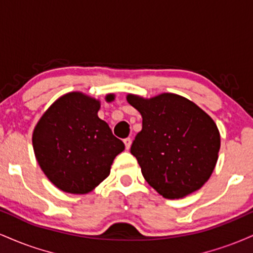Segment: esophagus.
I'll use <instances>...</instances> for the list:
<instances>
[{"label":"esophagus","instance_id":"obj_1","mask_svg":"<svg viewBox=\"0 0 253 253\" xmlns=\"http://www.w3.org/2000/svg\"><path fill=\"white\" fill-rule=\"evenodd\" d=\"M124 143H125V146H126V150H129L130 145H132V139L130 138L124 139Z\"/></svg>","mask_w":253,"mask_h":253}]
</instances>
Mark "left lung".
<instances>
[{
    "instance_id": "left-lung-1",
    "label": "left lung",
    "mask_w": 253,
    "mask_h": 253,
    "mask_svg": "<svg viewBox=\"0 0 253 253\" xmlns=\"http://www.w3.org/2000/svg\"><path fill=\"white\" fill-rule=\"evenodd\" d=\"M141 114L143 128L130 153L144 178L165 199H182L210 179L217 162L220 133L206 112L179 95L144 98L127 95Z\"/></svg>"
}]
</instances>
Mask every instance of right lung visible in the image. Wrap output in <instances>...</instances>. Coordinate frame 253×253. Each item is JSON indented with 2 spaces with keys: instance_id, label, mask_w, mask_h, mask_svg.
<instances>
[{
  "instance_id": "obj_1",
  "label": "right lung",
  "mask_w": 253,
  "mask_h": 253,
  "mask_svg": "<svg viewBox=\"0 0 253 253\" xmlns=\"http://www.w3.org/2000/svg\"><path fill=\"white\" fill-rule=\"evenodd\" d=\"M106 100L110 102L114 95ZM100 101L80 91L59 97L43 113L33 130L36 158L58 189L86 194L110 173V167L125 150L106 121L97 117Z\"/></svg>"
}]
</instances>
